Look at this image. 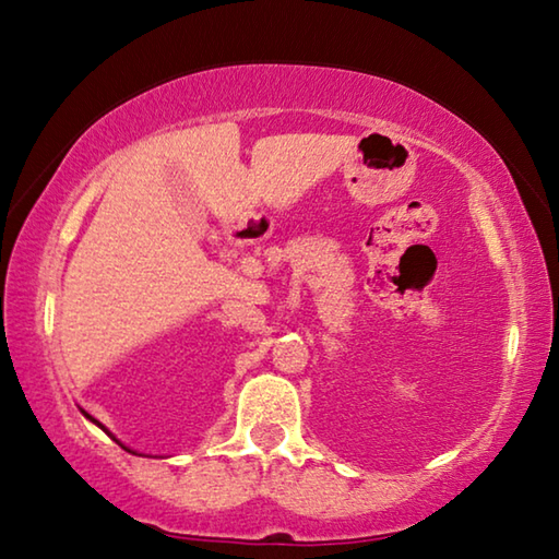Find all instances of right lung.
Instances as JSON below:
<instances>
[{
    "instance_id": "obj_1",
    "label": "right lung",
    "mask_w": 559,
    "mask_h": 559,
    "mask_svg": "<svg viewBox=\"0 0 559 559\" xmlns=\"http://www.w3.org/2000/svg\"><path fill=\"white\" fill-rule=\"evenodd\" d=\"M86 418H91V416H88V414H86ZM91 420H94V424H96V426H100V424H98V420H96V418H91ZM100 428H104V426H100ZM104 431H106V428H104ZM123 448H126V445H123ZM126 451H128V448H126Z\"/></svg>"
}]
</instances>
